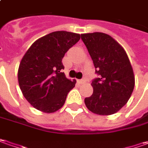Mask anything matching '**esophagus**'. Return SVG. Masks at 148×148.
I'll return each mask as SVG.
<instances>
[{
  "instance_id": "1",
  "label": "esophagus",
  "mask_w": 148,
  "mask_h": 148,
  "mask_svg": "<svg viewBox=\"0 0 148 148\" xmlns=\"http://www.w3.org/2000/svg\"><path fill=\"white\" fill-rule=\"evenodd\" d=\"M85 81H86V80H85L84 79H79V80H78V83H79V84H84V83H85Z\"/></svg>"
}]
</instances>
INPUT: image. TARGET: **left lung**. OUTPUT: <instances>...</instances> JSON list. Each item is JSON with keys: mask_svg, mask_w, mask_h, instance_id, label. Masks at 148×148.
<instances>
[{"mask_svg": "<svg viewBox=\"0 0 148 148\" xmlns=\"http://www.w3.org/2000/svg\"><path fill=\"white\" fill-rule=\"evenodd\" d=\"M81 38L98 75L91 84L93 93L84 99L85 105L97 115H113L127 103L134 88V74L129 57L108 34L84 33Z\"/></svg>", "mask_w": 148, "mask_h": 148, "instance_id": "obj_1", "label": "left lung"}]
</instances>
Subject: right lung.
Wrapping results in <instances>:
<instances>
[{
  "instance_id": "right-lung-1",
  "label": "right lung",
  "mask_w": 148,
  "mask_h": 148,
  "mask_svg": "<svg viewBox=\"0 0 148 148\" xmlns=\"http://www.w3.org/2000/svg\"><path fill=\"white\" fill-rule=\"evenodd\" d=\"M80 39V34L56 31L35 41L24 54L18 70L19 88L34 108L53 113L64 106L76 80L63 72L62 59Z\"/></svg>"
}]
</instances>
